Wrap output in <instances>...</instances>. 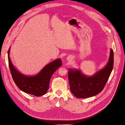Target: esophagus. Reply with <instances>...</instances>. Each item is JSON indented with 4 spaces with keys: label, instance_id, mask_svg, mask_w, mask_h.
<instances>
[{
    "label": "esophagus",
    "instance_id": "obj_1",
    "mask_svg": "<svg viewBox=\"0 0 125 125\" xmlns=\"http://www.w3.org/2000/svg\"><path fill=\"white\" fill-rule=\"evenodd\" d=\"M71 57H70V56H68L67 57V60H68V61H69V60H70L71 59Z\"/></svg>",
    "mask_w": 125,
    "mask_h": 125
}]
</instances>
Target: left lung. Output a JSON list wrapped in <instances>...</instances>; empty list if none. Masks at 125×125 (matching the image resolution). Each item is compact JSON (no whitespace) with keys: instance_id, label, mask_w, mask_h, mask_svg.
Returning a JSON list of instances; mask_svg holds the SVG:
<instances>
[{"instance_id":"1","label":"left lung","mask_w":125,"mask_h":125,"mask_svg":"<svg viewBox=\"0 0 125 125\" xmlns=\"http://www.w3.org/2000/svg\"><path fill=\"white\" fill-rule=\"evenodd\" d=\"M114 53L110 49L106 65L92 76H87L79 69H70L68 72L70 90L75 96L84 98L96 95L104 89L112 71Z\"/></svg>"}]
</instances>
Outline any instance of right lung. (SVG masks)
Returning a JSON list of instances; mask_svg holds the SVG:
<instances>
[{
    "label": "right lung",
    "instance_id": "add662e5",
    "mask_svg": "<svg viewBox=\"0 0 125 125\" xmlns=\"http://www.w3.org/2000/svg\"><path fill=\"white\" fill-rule=\"evenodd\" d=\"M10 47L8 53L10 70L16 86L23 92L36 96L45 94L49 88L50 81L53 73L62 66V60L58 58L44 67L37 74L26 75L15 67L10 58Z\"/></svg>",
    "mask_w": 125,
    "mask_h": 125
}]
</instances>
